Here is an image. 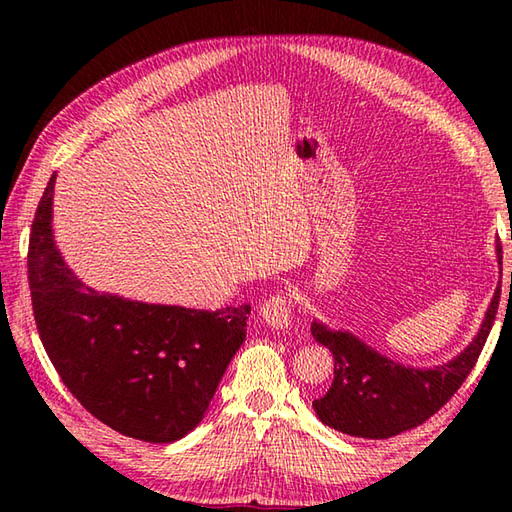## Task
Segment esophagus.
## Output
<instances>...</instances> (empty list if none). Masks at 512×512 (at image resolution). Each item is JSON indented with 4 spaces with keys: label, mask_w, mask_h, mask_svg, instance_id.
Segmentation results:
<instances>
[{
    "label": "esophagus",
    "mask_w": 512,
    "mask_h": 512,
    "mask_svg": "<svg viewBox=\"0 0 512 512\" xmlns=\"http://www.w3.org/2000/svg\"><path fill=\"white\" fill-rule=\"evenodd\" d=\"M262 319L275 330H284L292 321V301L286 292H275L262 303Z\"/></svg>",
    "instance_id": "obj_1"
}]
</instances>
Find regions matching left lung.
Wrapping results in <instances>:
<instances>
[{
	"mask_svg": "<svg viewBox=\"0 0 512 512\" xmlns=\"http://www.w3.org/2000/svg\"><path fill=\"white\" fill-rule=\"evenodd\" d=\"M499 266H502V248ZM499 292L488 306L473 343L453 361L433 369L402 367L358 341L350 332H332L312 323L314 341L334 356V380L328 394L312 402L321 422L347 436L383 440L427 422L471 374L491 334Z\"/></svg>",
	"mask_w": 512,
	"mask_h": 512,
	"instance_id": "left-lung-1",
	"label": "left lung"
}]
</instances>
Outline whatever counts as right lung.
Returning a JSON list of instances; mask_svg holds the SVG:
<instances>
[{"label":"right lung","instance_id":"1","mask_svg":"<svg viewBox=\"0 0 512 512\" xmlns=\"http://www.w3.org/2000/svg\"><path fill=\"white\" fill-rule=\"evenodd\" d=\"M54 176L28 244L32 314L63 385L96 420L143 442L198 424L246 339L248 303L222 310L149 306L99 295L63 264L52 239Z\"/></svg>","mask_w":512,"mask_h":512}]
</instances>
